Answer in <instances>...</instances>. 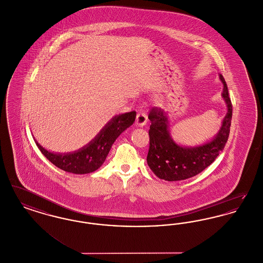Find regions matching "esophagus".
Listing matches in <instances>:
<instances>
[{"label":"esophagus","instance_id":"obj_1","mask_svg":"<svg viewBox=\"0 0 263 263\" xmlns=\"http://www.w3.org/2000/svg\"><path fill=\"white\" fill-rule=\"evenodd\" d=\"M148 121V116L144 112L138 113L136 116V120H135V124L139 126V127H143L146 125Z\"/></svg>","mask_w":263,"mask_h":263}]
</instances>
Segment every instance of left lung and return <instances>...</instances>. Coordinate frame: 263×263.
Masks as SVG:
<instances>
[{"label":"left lung","mask_w":263,"mask_h":263,"mask_svg":"<svg viewBox=\"0 0 263 263\" xmlns=\"http://www.w3.org/2000/svg\"><path fill=\"white\" fill-rule=\"evenodd\" d=\"M219 79L224 87L222 98L225 100L227 113L219 132L204 144L194 147L177 144L171 136L168 115L161 108L151 110L150 148L147 163L159 178L178 181L195 176L209 166L225 148L230 134L233 106L225 79L221 74Z\"/></svg>","instance_id":"8db88e82"}]
</instances>
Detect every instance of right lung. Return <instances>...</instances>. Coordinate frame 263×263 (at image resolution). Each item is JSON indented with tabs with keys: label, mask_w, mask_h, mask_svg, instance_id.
<instances>
[{
	"label": "right lung",
	"mask_w": 263,
	"mask_h": 263,
	"mask_svg": "<svg viewBox=\"0 0 263 263\" xmlns=\"http://www.w3.org/2000/svg\"><path fill=\"white\" fill-rule=\"evenodd\" d=\"M135 118V111L114 116L88 145L71 153H53L43 148L36 140L35 143L46 159L57 167L76 175L89 174L100 168L115 140L134 123Z\"/></svg>",
	"instance_id": "right-lung-1"
}]
</instances>
